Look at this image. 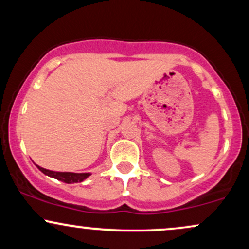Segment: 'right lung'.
I'll use <instances>...</instances> for the list:
<instances>
[{"label": "right lung", "instance_id": "right-lung-1", "mask_svg": "<svg viewBox=\"0 0 249 249\" xmlns=\"http://www.w3.org/2000/svg\"><path fill=\"white\" fill-rule=\"evenodd\" d=\"M39 171H42L43 173L47 174V176L53 177L57 180H61L63 182H67V184H72V182H79L83 181L84 179H87L90 173H73V172H55V171H49L45 170V168L39 167Z\"/></svg>", "mask_w": 249, "mask_h": 249}]
</instances>
